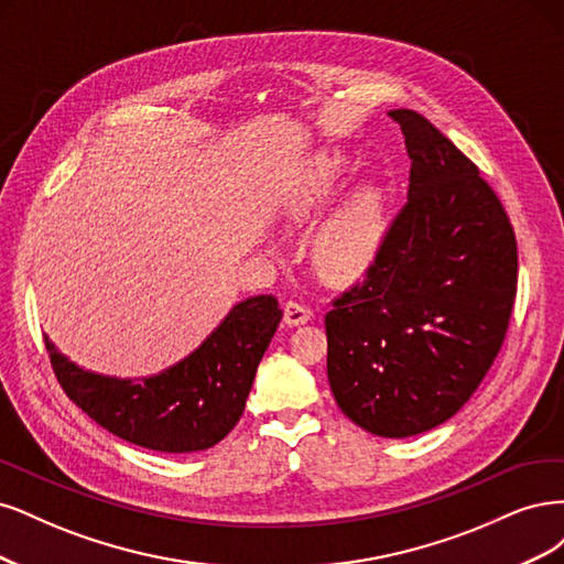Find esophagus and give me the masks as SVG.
Here are the masks:
<instances>
[{"label":"esophagus","instance_id":"obj_1","mask_svg":"<svg viewBox=\"0 0 564 564\" xmlns=\"http://www.w3.org/2000/svg\"><path fill=\"white\" fill-rule=\"evenodd\" d=\"M308 318H312V312H308V306L306 304H302V302H285V306H283V321L288 323V325H302V323H306Z\"/></svg>","mask_w":564,"mask_h":564}]
</instances>
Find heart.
Segmentation results:
<instances>
[{
    "mask_svg": "<svg viewBox=\"0 0 564 564\" xmlns=\"http://www.w3.org/2000/svg\"><path fill=\"white\" fill-rule=\"evenodd\" d=\"M344 161L323 154L304 171L283 198V210L304 220L333 196L341 177ZM384 239V204L375 187H362L325 220L312 246L314 267L323 279L347 283L366 274Z\"/></svg>",
    "mask_w": 564,
    "mask_h": 564,
    "instance_id": "heart-1",
    "label": "heart"
}]
</instances>
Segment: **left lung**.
Here are the masks:
<instances>
[{"label": "left lung", "mask_w": 564, "mask_h": 564, "mask_svg": "<svg viewBox=\"0 0 564 564\" xmlns=\"http://www.w3.org/2000/svg\"><path fill=\"white\" fill-rule=\"evenodd\" d=\"M401 123L410 169L362 283L325 314L328 381L339 410L384 438L447 422L501 349L518 290L511 220L478 166L414 110Z\"/></svg>", "instance_id": "1"}]
</instances>
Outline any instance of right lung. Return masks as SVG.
<instances>
[{"instance_id":"1","label":"right lung","mask_w":564,"mask_h":564,"mask_svg":"<svg viewBox=\"0 0 564 564\" xmlns=\"http://www.w3.org/2000/svg\"><path fill=\"white\" fill-rule=\"evenodd\" d=\"M283 312L274 295L236 304L192 356L138 381L102 377L69 362L44 335L63 391L121 441L156 452H198L241 420L260 360Z\"/></svg>"}]
</instances>
